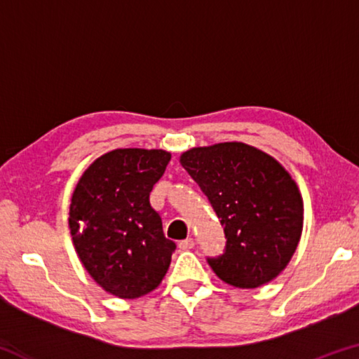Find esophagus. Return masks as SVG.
<instances>
[{
  "instance_id": "1",
  "label": "esophagus",
  "mask_w": 359,
  "mask_h": 359,
  "mask_svg": "<svg viewBox=\"0 0 359 359\" xmlns=\"http://www.w3.org/2000/svg\"><path fill=\"white\" fill-rule=\"evenodd\" d=\"M193 247H194V241L191 238H187V239L179 242L180 250H190V248H193Z\"/></svg>"
}]
</instances>
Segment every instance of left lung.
<instances>
[{
	"label": "left lung",
	"instance_id": "obj_1",
	"mask_svg": "<svg viewBox=\"0 0 359 359\" xmlns=\"http://www.w3.org/2000/svg\"><path fill=\"white\" fill-rule=\"evenodd\" d=\"M224 228L226 247L208 258L223 282L258 288L287 267L299 244L304 204L276 158L244 142L194 147L180 156Z\"/></svg>",
	"mask_w": 359,
	"mask_h": 359
}]
</instances>
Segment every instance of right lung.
Returning a JSON list of instances; mask_svg holds the SVG:
<instances>
[{
	"instance_id": "right-lung-1",
	"label": "right lung",
	"mask_w": 359,
	"mask_h": 359,
	"mask_svg": "<svg viewBox=\"0 0 359 359\" xmlns=\"http://www.w3.org/2000/svg\"><path fill=\"white\" fill-rule=\"evenodd\" d=\"M169 160L166 150H112L88 166L72 193L77 257L101 288L121 299L154 291L171 264L175 244L149 199Z\"/></svg>"
}]
</instances>
